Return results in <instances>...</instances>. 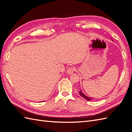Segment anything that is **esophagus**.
<instances>
[{
  "instance_id": "esophagus-1",
  "label": "esophagus",
  "mask_w": 132,
  "mask_h": 132,
  "mask_svg": "<svg viewBox=\"0 0 132 132\" xmlns=\"http://www.w3.org/2000/svg\"><path fill=\"white\" fill-rule=\"evenodd\" d=\"M75 70V68L74 67H70L68 69L67 71V73L68 74H71Z\"/></svg>"
}]
</instances>
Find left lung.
I'll list each match as a JSON object with an SVG mask.
<instances>
[{"instance_id": "1", "label": "left lung", "mask_w": 132, "mask_h": 132, "mask_svg": "<svg viewBox=\"0 0 132 132\" xmlns=\"http://www.w3.org/2000/svg\"><path fill=\"white\" fill-rule=\"evenodd\" d=\"M79 94L82 97H83L84 98H85L86 100H87V101H90L91 100L93 99V98H92V97H88V96H86L84 94L82 93V91L81 90H80V91H79Z\"/></svg>"}]
</instances>
